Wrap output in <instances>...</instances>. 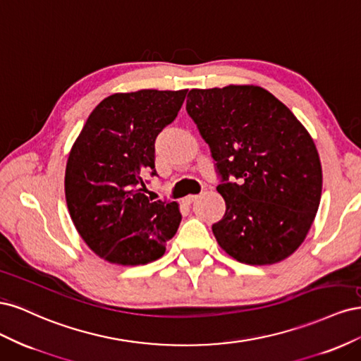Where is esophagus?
<instances>
[{
	"instance_id": "obj_1",
	"label": "esophagus",
	"mask_w": 361,
	"mask_h": 361,
	"mask_svg": "<svg viewBox=\"0 0 361 361\" xmlns=\"http://www.w3.org/2000/svg\"><path fill=\"white\" fill-rule=\"evenodd\" d=\"M197 197H199V195H194V194L187 195V197L183 199V203H185V204H191L192 202H195V199H197Z\"/></svg>"
}]
</instances>
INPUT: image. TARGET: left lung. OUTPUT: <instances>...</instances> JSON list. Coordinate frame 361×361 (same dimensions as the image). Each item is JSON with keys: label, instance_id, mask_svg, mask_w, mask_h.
<instances>
[{"label": "left lung", "instance_id": "obj_1", "mask_svg": "<svg viewBox=\"0 0 361 361\" xmlns=\"http://www.w3.org/2000/svg\"><path fill=\"white\" fill-rule=\"evenodd\" d=\"M187 111L221 183L226 214L216 243L238 262L271 265L307 236L318 212L322 169L310 134L274 94L257 85L192 89Z\"/></svg>", "mask_w": 361, "mask_h": 361}]
</instances>
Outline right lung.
<instances>
[{"mask_svg":"<svg viewBox=\"0 0 361 361\" xmlns=\"http://www.w3.org/2000/svg\"><path fill=\"white\" fill-rule=\"evenodd\" d=\"M187 92L108 96L72 146L64 176L68 209L84 243L110 264L154 262L178 232L179 204L149 199L143 176H157L155 140L176 118Z\"/></svg>","mask_w":361,"mask_h":361,"instance_id":"add662e5","label":"right lung"}]
</instances>
